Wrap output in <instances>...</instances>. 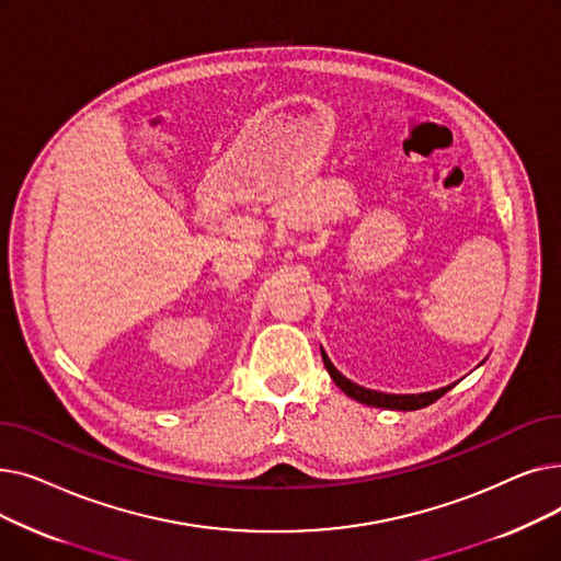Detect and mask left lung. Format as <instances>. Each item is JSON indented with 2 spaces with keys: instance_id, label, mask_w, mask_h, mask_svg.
<instances>
[{
  "instance_id": "1",
  "label": "left lung",
  "mask_w": 561,
  "mask_h": 561,
  "mask_svg": "<svg viewBox=\"0 0 561 561\" xmlns=\"http://www.w3.org/2000/svg\"><path fill=\"white\" fill-rule=\"evenodd\" d=\"M320 355H322V362H325V368L330 373V377L334 379V385L345 393L350 396L352 400H357L362 404H368V407H379V409H396V411H414V409H423L427 404H432L434 400H438L444 393H448L455 385L450 387H444V389H436V391H427V393H381V391H373V389H366V387H359L355 385V381L347 379L345 375H341L334 364L330 362L328 352L320 347Z\"/></svg>"
}]
</instances>
